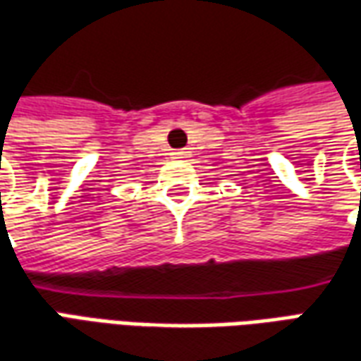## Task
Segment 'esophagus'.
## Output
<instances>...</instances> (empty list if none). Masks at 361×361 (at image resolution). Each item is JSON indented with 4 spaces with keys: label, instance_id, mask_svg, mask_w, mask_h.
<instances>
[{
    "label": "esophagus",
    "instance_id": "1",
    "mask_svg": "<svg viewBox=\"0 0 361 361\" xmlns=\"http://www.w3.org/2000/svg\"><path fill=\"white\" fill-rule=\"evenodd\" d=\"M172 158L173 160H185V158H189V152L188 150H176V152H172Z\"/></svg>",
    "mask_w": 361,
    "mask_h": 361
}]
</instances>
